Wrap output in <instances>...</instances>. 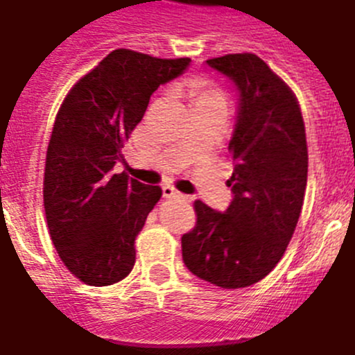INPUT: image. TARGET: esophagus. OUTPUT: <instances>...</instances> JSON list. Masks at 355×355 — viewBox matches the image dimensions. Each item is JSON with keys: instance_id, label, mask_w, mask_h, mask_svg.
<instances>
[{"instance_id": "obj_1", "label": "esophagus", "mask_w": 355, "mask_h": 355, "mask_svg": "<svg viewBox=\"0 0 355 355\" xmlns=\"http://www.w3.org/2000/svg\"><path fill=\"white\" fill-rule=\"evenodd\" d=\"M162 195L166 196V198H180V200H191L189 196L182 195L180 191L175 189L173 186H164L162 187Z\"/></svg>"}]
</instances>
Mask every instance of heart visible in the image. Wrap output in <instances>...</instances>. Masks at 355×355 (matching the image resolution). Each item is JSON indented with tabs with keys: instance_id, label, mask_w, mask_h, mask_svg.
Returning <instances> with one entry per match:
<instances>
[{
	"instance_id": "heart-1",
	"label": "heart",
	"mask_w": 355,
	"mask_h": 355,
	"mask_svg": "<svg viewBox=\"0 0 355 355\" xmlns=\"http://www.w3.org/2000/svg\"><path fill=\"white\" fill-rule=\"evenodd\" d=\"M203 96H220V94H218V92H214V91H205V92H202V96H200V98H203Z\"/></svg>"
}]
</instances>
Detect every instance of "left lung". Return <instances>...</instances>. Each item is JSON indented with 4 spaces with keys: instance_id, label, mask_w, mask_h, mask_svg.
Listing matches in <instances>:
<instances>
[{
    "instance_id": "obj_1",
    "label": "left lung",
    "mask_w": 355,
    "mask_h": 355,
    "mask_svg": "<svg viewBox=\"0 0 355 355\" xmlns=\"http://www.w3.org/2000/svg\"><path fill=\"white\" fill-rule=\"evenodd\" d=\"M239 92L229 143L232 202L225 212L196 200L182 259L198 279L246 288L277 266L300 218L307 186L306 126L295 92L254 53L209 58Z\"/></svg>"
}]
</instances>
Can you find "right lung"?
<instances>
[{
    "label": "right lung",
    "mask_w": 355,
    "mask_h": 355,
    "mask_svg": "<svg viewBox=\"0 0 355 355\" xmlns=\"http://www.w3.org/2000/svg\"><path fill=\"white\" fill-rule=\"evenodd\" d=\"M189 62L114 49L58 109L46 152V221L58 257L85 284H116L134 268L135 237L162 189L114 173V166L125 160L121 148L150 96Z\"/></svg>",
    "instance_id": "1"
}]
</instances>
